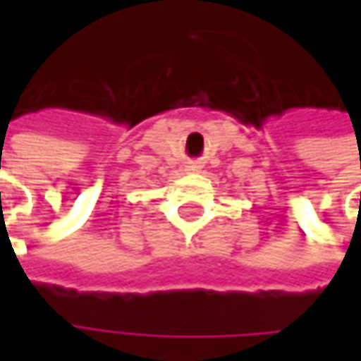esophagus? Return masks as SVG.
I'll return each mask as SVG.
<instances>
[{
  "label": "esophagus",
  "instance_id": "obj_1",
  "mask_svg": "<svg viewBox=\"0 0 361 361\" xmlns=\"http://www.w3.org/2000/svg\"><path fill=\"white\" fill-rule=\"evenodd\" d=\"M188 171H190V173H197V171H199V166H195V164H192V166H188Z\"/></svg>",
  "mask_w": 361,
  "mask_h": 361
}]
</instances>
